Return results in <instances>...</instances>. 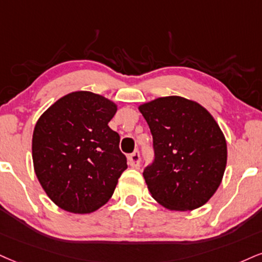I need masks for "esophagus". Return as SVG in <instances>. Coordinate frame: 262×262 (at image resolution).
<instances>
[{"label": "esophagus", "mask_w": 262, "mask_h": 262, "mask_svg": "<svg viewBox=\"0 0 262 262\" xmlns=\"http://www.w3.org/2000/svg\"><path fill=\"white\" fill-rule=\"evenodd\" d=\"M128 164H130L131 166L136 167L140 165V161H141V156H140V151L138 150H135L134 153H131L130 156H128Z\"/></svg>", "instance_id": "34e87169"}]
</instances>
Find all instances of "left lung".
<instances>
[{"label":"left lung","instance_id":"1","mask_svg":"<svg viewBox=\"0 0 262 262\" xmlns=\"http://www.w3.org/2000/svg\"><path fill=\"white\" fill-rule=\"evenodd\" d=\"M153 136V163L143 177L151 196L170 210L204 205L220 186L227 144L211 114L179 96L140 105Z\"/></svg>","mask_w":262,"mask_h":262}]
</instances>
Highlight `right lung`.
I'll use <instances>...</instances> for the list:
<instances>
[{
    "label": "right lung",
    "mask_w": 262,
    "mask_h": 262,
    "mask_svg": "<svg viewBox=\"0 0 262 262\" xmlns=\"http://www.w3.org/2000/svg\"><path fill=\"white\" fill-rule=\"evenodd\" d=\"M116 105L89 91L69 93L40 116L32 161L54 204L74 214L96 211L112 198L127 169L120 136L108 126Z\"/></svg>",
    "instance_id": "obj_1"
}]
</instances>
